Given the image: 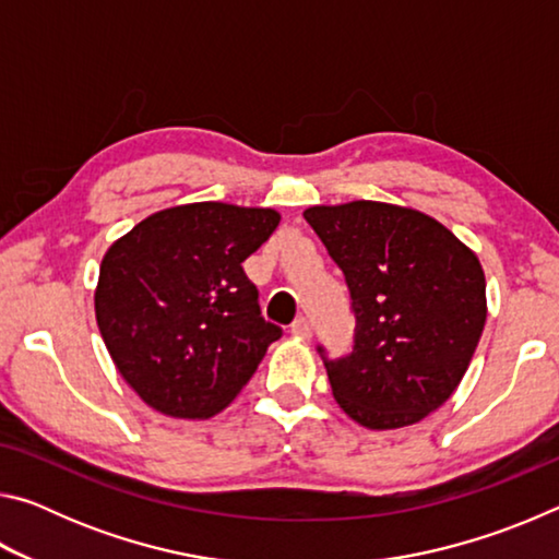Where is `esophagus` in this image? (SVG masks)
I'll use <instances>...</instances> for the list:
<instances>
[{"label":"esophagus","mask_w":559,"mask_h":559,"mask_svg":"<svg viewBox=\"0 0 559 559\" xmlns=\"http://www.w3.org/2000/svg\"><path fill=\"white\" fill-rule=\"evenodd\" d=\"M290 330H293V335H298V337H310L313 335V328H310V320L306 318V316H298L296 320H293V325H290Z\"/></svg>","instance_id":"34e87169"}]
</instances>
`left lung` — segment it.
<instances>
[{
  "label": "left lung",
  "instance_id": "1",
  "mask_svg": "<svg viewBox=\"0 0 559 559\" xmlns=\"http://www.w3.org/2000/svg\"><path fill=\"white\" fill-rule=\"evenodd\" d=\"M302 216L353 300V353L333 359L318 345L337 404L367 429L421 421L456 390L484 333L476 253L431 216L384 202L310 206Z\"/></svg>",
  "mask_w": 559,
  "mask_h": 559
}]
</instances>
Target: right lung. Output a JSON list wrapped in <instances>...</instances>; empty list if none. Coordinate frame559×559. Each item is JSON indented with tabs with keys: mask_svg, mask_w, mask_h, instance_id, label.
Listing matches in <instances>:
<instances>
[{
	"mask_svg": "<svg viewBox=\"0 0 559 559\" xmlns=\"http://www.w3.org/2000/svg\"><path fill=\"white\" fill-rule=\"evenodd\" d=\"M273 210L197 202L157 212L110 246L96 320L108 353L153 409L222 412L257 372L278 325L241 263L276 231Z\"/></svg>",
	"mask_w": 559,
	"mask_h": 559,
	"instance_id": "1",
	"label": "right lung"
}]
</instances>
